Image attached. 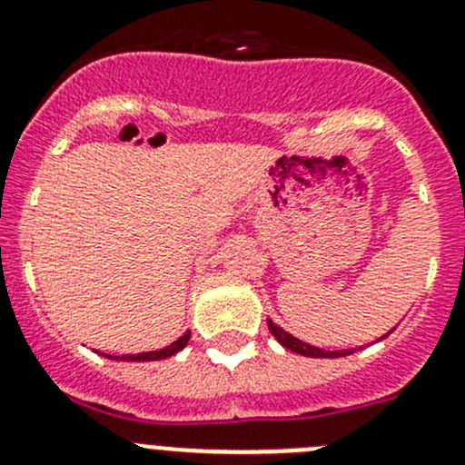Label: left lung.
Here are the masks:
<instances>
[{
    "mask_svg": "<svg viewBox=\"0 0 465 465\" xmlns=\"http://www.w3.org/2000/svg\"><path fill=\"white\" fill-rule=\"evenodd\" d=\"M267 327H270V331L273 334V339L278 341V343L282 345L285 350L290 351H296V354H302V356H312V359H339V356H348V354H354V350H336V351H330V350H321V348H314V345L305 343V341L296 339V336H292L290 331H285L282 327H278L276 322L272 319H267ZM388 334H392V330L388 331ZM388 334H383L381 339H385ZM379 339V341H381Z\"/></svg>",
    "mask_w": 465,
    "mask_h": 465,
    "instance_id": "obj_1",
    "label": "left lung"
}]
</instances>
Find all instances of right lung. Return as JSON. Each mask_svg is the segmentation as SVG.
<instances>
[{
	"label": "right lung",
	"mask_w": 465,
	"mask_h": 465,
	"mask_svg": "<svg viewBox=\"0 0 465 465\" xmlns=\"http://www.w3.org/2000/svg\"><path fill=\"white\" fill-rule=\"evenodd\" d=\"M189 339H192V331H184L183 336H180L178 341H173V343L167 345V348L163 350H155V351H140V354H124V356H111V354H104L106 359H114V361H138V363H143V361H160V359H169V356L178 354L180 350L187 348Z\"/></svg>",
	"instance_id": "obj_1"
}]
</instances>
